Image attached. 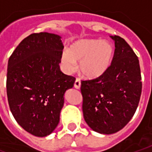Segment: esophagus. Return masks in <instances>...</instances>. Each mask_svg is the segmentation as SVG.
I'll use <instances>...</instances> for the list:
<instances>
[{"mask_svg": "<svg viewBox=\"0 0 152 152\" xmlns=\"http://www.w3.org/2000/svg\"><path fill=\"white\" fill-rule=\"evenodd\" d=\"M74 87L76 88V89H79L81 87V81H80L79 79H76L75 83H74Z\"/></svg>", "mask_w": 152, "mask_h": 152, "instance_id": "1", "label": "esophagus"}]
</instances>
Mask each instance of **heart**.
I'll return each instance as SVG.
<instances>
[{
	"instance_id": "obj_1",
	"label": "heart",
	"mask_w": 152,
	"mask_h": 152,
	"mask_svg": "<svg viewBox=\"0 0 152 152\" xmlns=\"http://www.w3.org/2000/svg\"><path fill=\"white\" fill-rule=\"evenodd\" d=\"M112 45L107 40L81 39L69 45L60 55V64L66 73H71L79 63L81 76L95 79L107 71L112 60Z\"/></svg>"
}]
</instances>
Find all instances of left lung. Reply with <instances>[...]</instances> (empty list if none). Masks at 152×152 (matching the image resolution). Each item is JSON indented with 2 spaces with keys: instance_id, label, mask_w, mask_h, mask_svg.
Returning <instances> with one entry per match:
<instances>
[{
  "instance_id": "1",
  "label": "left lung",
  "mask_w": 152,
  "mask_h": 152,
  "mask_svg": "<svg viewBox=\"0 0 152 152\" xmlns=\"http://www.w3.org/2000/svg\"><path fill=\"white\" fill-rule=\"evenodd\" d=\"M110 37L115 45L111 65L102 76L81 85L84 119L94 131L105 134L118 132L129 122L142 89L138 57L121 37Z\"/></svg>"
}]
</instances>
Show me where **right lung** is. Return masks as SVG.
I'll return each mask as SVG.
<instances>
[{
  "mask_svg": "<svg viewBox=\"0 0 152 152\" xmlns=\"http://www.w3.org/2000/svg\"><path fill=\"white\" fill-rule=\"evenodd\" d=\"M64 45L50 33L30 34L10 56L7 94L10 110L27 132L44 137L60 122L64 94L76 78L60 71Z\"/></svg>",
  "mask_w": 152,
  "mask_h": 152,
  "instance_id": "1",
  "label": "right lung"
}]
</instances>
